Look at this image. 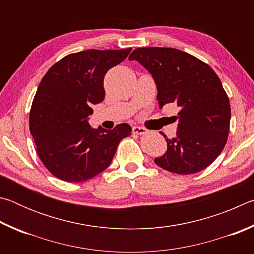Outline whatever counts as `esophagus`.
I'll return each mask as SVG.
<instances>
[{
    "label": "esophagus",
    "instance_id": "obj_1",
    "mask_svg": "<svg viewBox=\"0 0 254 254\" xmlns=\"http://www.w3.org/2000/svg\"><path fill=\"white\" fill-rule=\"evenodd\" d=\"M132 132L135 133V134H144V133L148 132V130H147V128L142 127L134 126V127H132Z\"/></svg>",
    "mask_w": 254,
    "mask_h": 254
}]
</instances>
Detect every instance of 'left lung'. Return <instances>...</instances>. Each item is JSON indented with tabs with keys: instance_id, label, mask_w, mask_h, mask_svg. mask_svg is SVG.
I'll return each mask as SVG.
<instances>
[{
	"instance_id": "left-lung-1",
	"label": "left lung",
	"mask_w": 254,
	"mask_h": 254,
	"mask_svg": "<svg viewBox=\"0 0 254 254\" xmlns=\"http://www.w3.org/2000/svg\"><path fill=\"white\" fill-rule=\"evenodd\" d=\"M136 60L157 85L159 107L179 106L176 136L167 137V151L154 162L162 169L190 175L208 167L224 149L229 136L231 106L220 78L207 64L174 48H137Z\"/></svg>"
}]
</instances>
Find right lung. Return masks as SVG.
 I'll list each match as a JSON object with an SVG mask.
<instances>
[{
  "label": "right lung",
  "mask_w": 254,
  "mask_h": 254,
  "mask_svg": "<svg viewBox=\"0 0 254 254\" xmlns=\"http://www.w3.org/2000/svg\"><path fill=\"white\" fill-rule=\"evenodd\" d=\"M132 49H88L68 55L47 71L30 111V132L38 156L55 177L68 183L88 180L111 165L118 145L131 134L127 123L113 130L88 123L92 105L105 97L107 70Z\"/></svg>",
  "instance_id": "right-lung-1"
}]
</instances>
